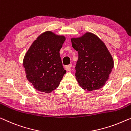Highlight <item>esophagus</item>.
<instances>
[{"mask_svg": "<svg viewBox=\"0 0 131 131\" xmlns=\"http://www.w3.org/2000/svg\"><path fill=\"white\" fill-rule=\"evenodd\" d=\"M71 67H72V64H69V65L65 66V69L67 70V71H71Z\"/></svg>", "mask_w": 131, "mask_h": 131, "instance_id": "34e87169", "label": "esophagus"}]
</instances>
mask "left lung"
<instances>
[{
  "label": "left lung",
  "instance_id": "1",
  "mask_svg": "<svg viewBox=\"0 0 131 131\" xmlns=\"http://www.w3.org/2000/svg\"><path fill=\"white\" fill-rule=\"evenodd\" d=\"M71 40L78 53L75 78L79 85L90 91L102 88L114 67L113 59L105 44L91 33Z\"/></svg>",
  "mask_w": 131,
  "mask_h": 131
}]
</instances>
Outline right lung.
<instances>
[{"instance_id": "add662e5", "label": "right lung", "mask_w": 131, "mask_h": 131, "mask_svg": "<svg viewBox=\"0 0 131 131\" xmlns=\"http://www.w3.org/2000/svg\"><path fill=\"white\" fill-rule=\"evenodd\" d=\"M65 40L63 36L46 31L37 37L26 53L23 60L26 77L38 91H53L66 74L60 56Z\"/></svg>"}]
</instances>
